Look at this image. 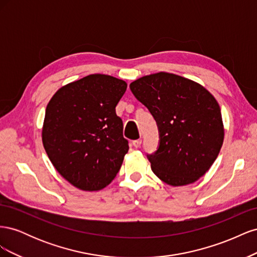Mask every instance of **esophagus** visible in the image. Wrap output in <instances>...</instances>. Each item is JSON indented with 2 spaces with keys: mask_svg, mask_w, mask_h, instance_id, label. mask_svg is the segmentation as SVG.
Listing matches in <instances>:
<instances>
[{
  "mask_svg": "<svg viewBox=\"0 0 257 257\" xmlns=\"http://www.w3.org/2000/svg\"><path fill=\"white\" fill-rule=\"evenodd\" d=\"M133 146L135 147V148H139L142 146V139H137V141H134L133 142Z\"/></svg>",
  "mask_w": 257,
  "mask_h": 257,
  "instance_id": "obj_1",
  "label": "esophagus"
}]
</instances>
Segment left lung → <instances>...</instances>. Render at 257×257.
Instances as JSON below:
<instances>
[{"label": "left lung", "instance_id": "obj_1", "mask_svg": "<svg viewBox=\"0 0 257 257\" xmlns=\"http://www.w3.org/2000/svg\"><path fill=\"white\" fill-rule=\"evenodd\" d=\"M130 88L159 125V149L148 155L154 175L172 186L197 181L212 166L224 141L214 96L198 82L166 72L141 77Z\"/></svg>", "mask_w": 257, "mask_h": 257}]
</instances>
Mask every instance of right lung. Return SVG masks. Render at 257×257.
Masks as SVG:
<instances>
[{
  "instance_id": "right-lung-1",
  "label": "right lung",
  "mask_w": 257,
  "mask_h": 257,
  "mask_svg": "<svg viewBox=\"0 0 257 257\" xmlns=\"http://www.w3.org/2000/svg\"><path fill=\"white\" fill-rule=\"evenodd\" d=\"M127 83L92 74L54 93L46 107L43 145L58 173L81 191L110 184L128 151L115 106Z\"/></svg>"
}]
</instances>
